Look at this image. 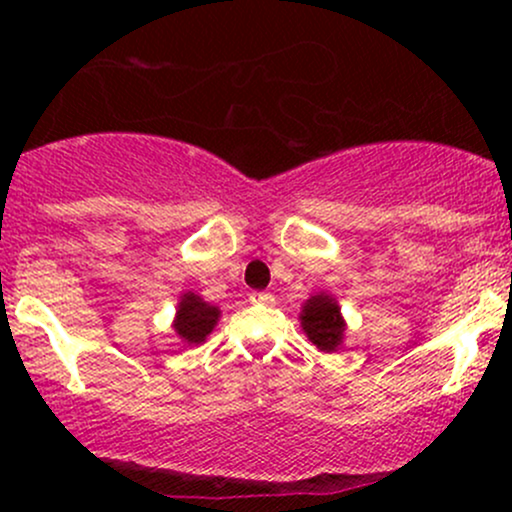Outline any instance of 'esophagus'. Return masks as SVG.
Segmentation results:
<instances>
[{
  "label": "esophagus",
  "instance_id": "obj_1",
  "mask_svg": "<svg viewBox=\"0 0 512 512\" xmlns=\"http://www.w3.org/2000/svg\"><path fill=\"white\" fill-rule=\"evenodd\" d=\"M250 301L252 303H272L274 296L267 291H255V293H250Z\"/></svg>",
  "mask_w": 512,
  "mask_h": 512
}]
</instances>
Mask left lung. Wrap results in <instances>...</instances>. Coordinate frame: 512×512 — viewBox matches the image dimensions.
<instances>
[{"label":"left lung","instance_id":"1","mask_svg":"<svg viewBox=\"0 0 512 512\" xmlns=\"http://www.w3.org/2000/svg\"><path fill=\"white\" fill-rule=\"evenodd\" d=\"M298 320H301L305 337H308L317 349L325 351V354H334V351L344 344L346 322L342 308H339V301L332 293L320 291L315 293V296H310L308 301L301 305Z\"/></svg>","mask_w":512,"mask_h":512}]
</instances>
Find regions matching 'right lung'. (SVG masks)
<instances>
[{"instance_id": "add662e5", "label": "right lung", "mask_w": 512, "mask_h": 512, "mask_svg": "<svg viewBox=\"0 0 512 512\" xmlns=\"http://www.w3.org/2000/svg\"><path fill=\"white\" fill-rule=\"evenodd\" d=\"M221 310L216 305L204 301L195 291L180 293L178 308H175L173 330L185 346H197L214 332L216 322H219Z\"/></svg>"}]
</instances>
